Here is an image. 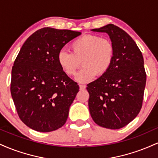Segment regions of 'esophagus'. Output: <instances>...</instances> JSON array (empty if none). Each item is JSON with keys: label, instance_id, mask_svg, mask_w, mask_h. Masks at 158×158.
<instances>
[{"label": "esophagus", "instance_id": "esophagus-1", "mask_svg": "<svg viewBox=\"0 0 158 158\" xmlns=\"http://www.w3.org/2000/svg\"><path fill=\"white\" fill-rule=\"evenodd\" d=\"M85 88H86V86L84 85H79V89L80 90H85Z\"/></svg>", "mask_w": 158, "mask_h": 158}]
</instances>
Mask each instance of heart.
<instances>
[{"instance_id": "obj_1", "label": "heart", "mask_w": 158, "mask_h": 158, "mask_svg": "<svg viewBox=\"0 0 158 158\" xmlns=\"http://www.w3.org/2000/svg\"><path fill=\"white\" fill-rule=\"evenodd\" d=\"M72 52L60 50L57 61L67 75L73 76L81 64L84 67L76 79L81 83L102 77L109 70L114 58V48L110 40L95 35H83L70 44Z\"/></svg>"}]
</instances>
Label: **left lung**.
Masks as SVG:
<instances>
[{
	"label": "left lung",
	"mask_w": 158,
	"mask_h": 158,
	"mask_svg": "<svg viewBox=\"0 0 158 158\" xmlns=\"http://www.w3.org/2000/svg\"><path fill=\"white\" fill-rule=\"evenodd\" d=\"M91 31L109 35L114 58L109 70L88 85L90 114L98 126L119 129L142 108L146 81L142 52L131 36L112 23Z\"/></svg>",
	"instance_id": "1"
}]
</instances>
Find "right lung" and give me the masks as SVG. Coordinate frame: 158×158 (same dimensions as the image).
<instances>
[{
    "mask_svg": "<svg viewBox=\"0 0 158 158\" xmlns=\"http://www.w3.org/2000/svg\"><path fill=\"white\" fill-rule=\"evenodd\" d=\"M80 32L44 27L21 47L12 69L11 94L20 119L40 132L64 125L79 87L59 66L58 52Z\"/></svg>",
    "mask_w": 158,
    "mask_h": 158,
    "instance_id": "right-lung-1",
    "label": "right lung"
}]
</instances>
